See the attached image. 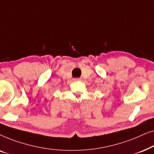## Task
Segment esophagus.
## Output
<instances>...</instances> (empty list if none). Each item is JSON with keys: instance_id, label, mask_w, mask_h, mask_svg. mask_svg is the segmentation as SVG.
<instances>
[{"instance_id": "1", "label": "esophagus", "mask_w": 154, "mask_h": 154, "mask_svg": "<svg viewBox=\"0 0 154 154\" xmlns=\"http://www.w3.org/2000/svg\"><path fill=\"white\" fill-rule=\"evenodd\" d=\"M81 79H80V78H75V79H73V81H81Z\"/></svg>"}]
</instances>
